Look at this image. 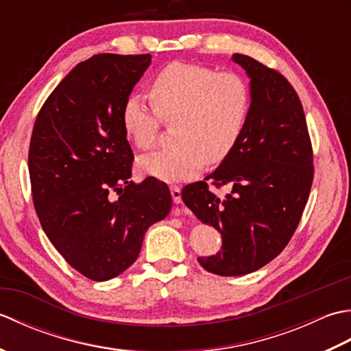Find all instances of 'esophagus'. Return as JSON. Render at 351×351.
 <instances>
[{"label": "esophagus", "mask_w": 351, "mask_h": 351, "mask_svg": "<svg viewBox=\"0 0 351 351\" xmlns=\"http://www.w3.org/2000/svg\"><path fill=\"white\" fill-rule=\"evenodd\" d=\"M170 193H171V199H173L175 204H181L182 197H181V189L178 185H171L170 187Z\"/></svg>", "instance_id": "1"}]
</instances>
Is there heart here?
<instances>
[{
  "mask_svg": "<svg viewBox=\"0 0 351 351\" xmlns=\"http://www.w3.org/2000/svg\"><path fill=\"white\" fill-rule=\"evenodd\" d=\"M154 108L131 96L122 110L126 136L138 149L156 145L160 121L173 123L175 147L138 160V169L166 182L190 180L204 164L225 161L240 141L252 108L247 81L235 72L175 62L151 83Z\"/></svg>",
  "mask_w": 351,
  "mask_h": 351,
  "instance_id": "obj_1",
  "label": "heart"
}]
</instances>
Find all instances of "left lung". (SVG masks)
I'll return each mask as SVG.
<instances>
[{
  "label": "left lung",
  "instance_id": "8db88e82",
  "mask_svg": "<svg viewBox=\"0 0 351 351\" xmlns=\"http://www.w3.org/2000/svg\"><path fill=\"white\" fill-rule=\"evenodd\" d=\"M232 60L250 78L249 122L234 151L205 178L230 191L219 197L200 181L181 195L200 221L221 234V250L197 258L220 276L256 271L285 249L314 180L308 125L294 87L249 56L234 54Z\"/></svg>",
  "mask_w": 351,
  "mask_h": 351
}]
</instances>
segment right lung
<instances>
[{
  "instance_id": "obj_1",
  "label": "right lung",
  "mask_w": 351,
  "mask_h": 351,
  "mask_svg": "<svg viewBox=\"0 0 351 351\" xmlns=\"http://www.w3.org/2000/svg\"><path fill=\"white\" fill-rule=\"evenodd\" d=\"M151 58L98 54L78 63L45 101L29 140L33 204L45 234L96 282L132 265L147 228L171 206L164 182L130 181L134 155L122 110Z\"/></svg>"
}]
</instances>
